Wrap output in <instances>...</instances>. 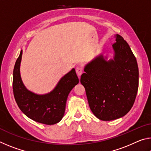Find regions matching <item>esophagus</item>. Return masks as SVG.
<instances>
[{"label":"esophagus","instance_id":"34e87169","mask_svg":"<svg viewBox=\"0 0 151 151\" xmlns=\"http://www.w3.org/2000/svg\"><path fill=\"white\" fill-rule=\"evenodd\" d=\"M76 73H77L78 76H79V77H80V76H81V75H82V74H83V68L81 66H76Z\"/></svg>","mask_w":151,"mask_h":151}]
</instances>
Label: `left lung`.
I'll return each instance as SVG.
<instances>
[{
  "label": "left lung",
  "instance_id": "left-lung-1",
  "mask_svg": "<svg viewBox=\"0 0 151 151\" xmlns=\"http://www.w3.org/2000/svg\"><path fill=\"white\" fill-rule=\"evenodd\" d=\"M112 48L113 60L106 61L100 55L86 65L81 77L90 109L102 121H112L127 114L139 88V68L129 45L117 34Z\"/></svg>",
  "mask_w": 151,
  "mask_h": 151
}]
</instances>
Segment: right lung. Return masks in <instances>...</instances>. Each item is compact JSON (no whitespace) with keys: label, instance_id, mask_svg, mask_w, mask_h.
<instances>
[{"label":"right lung","instance_id":"obj_1","mask_svg":"<svg viewBox=\"0 0 151 151\" xmlns=\"http://www.w3.org/2000/svg\"><path fill=\"white\" fill-rule=\"evenodd\" d=\"M22 50L15 63L12 88L19 109L30 119L40 123L52 125L58 123L64 116L68 94L78 83V78L73 68L58 82L50 93L39 95L25 88L20 75V65Z\"/></svg>","mask_w":151,"mask_h":151}]
</instances>
